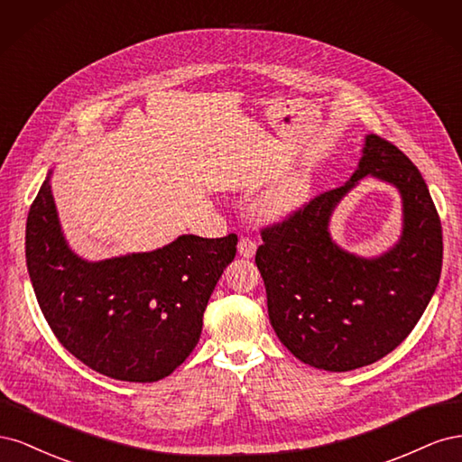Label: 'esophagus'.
<instances>
[{"instance_id": "obj_1", "label": "esophagus", "mask_w": 462, "mask_h": 462, "mask_svg": "<svg viewBox=\"0 0 462 462\" xmlns=\"http://www.w3.org/2000/svg\"><path fill=\"white\" fill-rule=\"evenodd\" d=\"M256 253V243L250 236H241L239 239V254L243 258H253Z\"/></svg>"}]
</instances>
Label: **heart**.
I'll use <instances>...</instances> for the list:
<instances>
[{"instance_id": "b5f03b06", "label": "heart", "mask_w": 462, "mask_h": 462, "mask_svg": "<svg viewBox=\"0 0 462 462\" xmlns=\"http://www.w3.org/2000/svg\"><path fill=\"white\" fill-rule=\"evenodd\" d=\"M306 180L304 179H291L285 185L273 190L268 199L263 200L265 214L270 216H283L291 209H295L306 194Z\"/></svg>"}]
</instances>
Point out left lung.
<instances>
[{
  "instance_id": "left-lung-1",
  "label": "left lung",
  "mask_w": 462,
  "mask_h": 462,
  "mask_svg": "<svg viewBox=\"0 0 462 462\" xmlns=\"http://www.w3.org/2000/svg\"><path fill=\"white\" fill-rule=\"evenodd\" d=\"M370 174L403 200L400 243L375 259L334 245L332 209ZM256 265L279 341L304 365L328 372L368 366L414 329L439 283L443 235L426 180L404 153L368 134L356 171L343 187L314 197L282 223L262 229Z\"/></svg>"
}]
</instances>
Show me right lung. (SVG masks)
<instances>
[{"instance_id": "obj_1", "label": "right lung", "mask_w": 462, "mask_h": 462, "mask_svg": "<svg viewBox=\"0 0 462 462\" xmlns=\"http://www.w3.org/2000/svg\"><path fill=\"white\" fill-rule=\"evenodd\" d=\"M51 171L26 219V268L58 341L82 365L121 382L152 383L197 346L202 316L236 235H180L152 253L88 262L69 248L51 194Z\"/></svg>"}]
</instances>
